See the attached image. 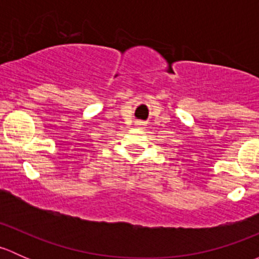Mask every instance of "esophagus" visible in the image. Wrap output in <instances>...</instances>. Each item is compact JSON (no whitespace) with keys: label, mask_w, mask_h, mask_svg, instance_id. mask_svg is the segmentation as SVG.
<instances>
[{"label":"esophagus","mask_w":259,"mask_h":259,"mask_svg":"<svg viewBox=\"0 0 259 259\" xmlns=\"http://www.w3.org/2000/svg\"><path fill=\"white\" fill-rule=\"evenodd\" d=\"M137 125H138V126H139V127H144V122H142V121H138L137 122Z\"/></svg>","instance_id":"esophagus-1"}]
</instances>
